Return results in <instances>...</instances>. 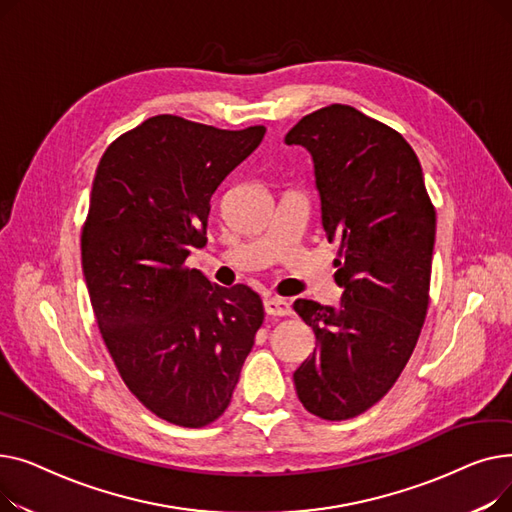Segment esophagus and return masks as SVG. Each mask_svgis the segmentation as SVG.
Returning <instances> with one entry per match:
<instances>
[{"label":"esophagus","instance_id":"esophagus-1","mask_svg":"<svg viewBox=\"0 0 512 512\" xmlns=\"http://www.w3.org/2000/svg\"><path fill=\"white\" fill-rule=\"evenodd\" d=\"M263 309L267 315H274V317H284V315H290L292 309H290V303L280 299V297H270L263 301Z\"/></svg>","mask_w":512,"mask_h":512}]
</instances>
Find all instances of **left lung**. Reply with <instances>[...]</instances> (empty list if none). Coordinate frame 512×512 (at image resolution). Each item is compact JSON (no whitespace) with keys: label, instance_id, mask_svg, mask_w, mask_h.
<instances>
[{"label":"left lung","instance_id":"left-lung-1","mask_svg":"<svg viewBox=\"0 0 512 512\" xmlns=\"http://www.w3.org/2000/svg\"><path fill=\"white\" fill-rule=\"evenodd\" d=\"M311 153L321 226L340 251L336 307L294 301L317 346L294 371L303 407L351 419L394 386L413 355L429 303L436 209L421 164L390 126L334 103L284 139Z\"/></svg>","mask_w":512,"mask_h":512}]
</instances>
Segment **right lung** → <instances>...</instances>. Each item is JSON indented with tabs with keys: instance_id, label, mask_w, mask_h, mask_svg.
<instances>
[{
	"instance_id": "right-lung-1",
	"label": "right lung",
	"mask_w": 512,
	"mask_h": 512,
	"mask_svg": "<svg viewBox=\"0 0 512 512\" xmlns=\"http://www.w3.org/2000/svg\"><path fill=\"white\" fill-rule=\"evenodd\" d=\"M153 116L105 149L80 238L103 342L124 384L157 417L203 427L230 405L263 324L259 294L184 267L201 249L211 197L263 141Z\"/></svg>"
}]
</instances>
